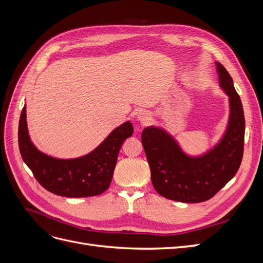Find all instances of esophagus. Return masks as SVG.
Returning <instances> with one entry per match:
<instances>
[{
  "label": "esophagus",
  "mask_w": 263,
  "mask_h": 263,
  "mask_svg": "<svg viewBox=\"0 0 263 263\" xmlns=\"http://www.w3.org/2000/svg\"><path fill=\"white\" fill-rule=\"evenodd\" d=\"M138 121H140L142 124H148L151 119V115L147 110H140L137 115Z\"/></svg>",
  "instance_id": "obj_1"
}]
</instances>
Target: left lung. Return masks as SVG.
<instances>
[{
    "instance_id": "1",
    "label": "left lung",
    "mask_w": 263,
    "mask_h": 263,
    "mask_svg": "<svg viewBox=\"0 0 263 263\" xmlns=\"http://www.w3.org/2000/svg\"><path fill=\"white\" fill-rule=\"evenodd\" d=\"M219 87L229 102V117L220 139L205 153L192 156L182 149L172 135L159 126H148L141 141L157 192L172 201L200 203L212 198L232 180L243 155L245 116L232 77L215 62Z\"/></svg>"
}]
</instances>
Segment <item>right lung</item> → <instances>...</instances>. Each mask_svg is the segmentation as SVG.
Masks as SVG:
<instances>
[{
    "label": "right lung",
    "instance_id": "right-lung-1",
    "mask_svg": "<svg viewBox=\"0 0 263 263\" xmlns=\"http://www.w3.org/2000/svg\"><path fill=\"white\" fill-rule=\"evenodd\" d=\"M133 132L132 123L127 121L87 155L73 159L54 158L38 150L30 140L24 106L18 125V146L24 162L47 191L65 197H87L108 189L119 150Z\"/></svg>",
    "mask_w": 263,
    "mask_h": 263
}]
</instances>
